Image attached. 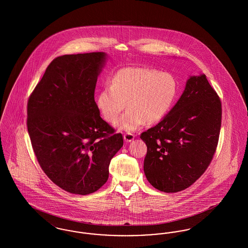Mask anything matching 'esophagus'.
<instances>
[{
  "instance_id": "1",
  "label": "esophagus",
  "mask_w": 248,
  "mask_h": 248,
  "mask_svg": "<svg viewBox=\"0 0 248 248\" xmlns=\"http://www.w3.org/2000/svg\"><path fill=\"white\" fill-rule=\"evenodd\" d=\"M135 139V135L131 133H126L124 135V140L125 142H131Z\"/></svg>"
}]
</instances>
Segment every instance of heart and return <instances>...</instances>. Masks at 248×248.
<instances>
[{"instance_id":"obj_1","label":"heart","mask_w":248,"mask_h":248,"mask_svg":"<svg viewBox=\"0 0 248 248\" xmlns=\"http://www.w3.org/2000/svg\"><path fill=\"white\" fill-rule=\"evenodd\" d=\"M177 94L175 76L167 71L143 67L120 69L97 93L95 103L101 116L115 122L125 107L127 111L115 123L120 130L133 132L145 122H159L173 106Z\"/></svg>"}]
</instances>
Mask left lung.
<instances>
[{
    "label": "left lung",
    "mask_w": 248,
    "mask_h": 248,
    "mask_svg": "<svg viewBox=\"0 0 248 248\" xmlns=\"http://www.w3.org/2000/svg\"><path fill=\"white\" fill-rule=\"evenodd\" d=\"M221 102L206 76H190L176 105L140 136L147 145L144 173L155 189H187L212 161L221 126Z\"/></svg>",
    "instance_id": "8db88e82"
}]
</instances>
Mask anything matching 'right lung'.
<instances>
[{
    "label": "right lung",
    "instance_id": "1",
    "mask_svg": "<svg viewBox=\"0 0 248 248\" xmlns=\"http://www.w3.org/2000/svg\"><path fill=\"white\" fill-rule=\"evenodd\" d=\"M106 59L104 52H94L54 59L28 101L27 126L38 163L56 185L73 194L100 189L124 144L94 101Z\"/></svg>",
    "mask_w": 248,
    "mask_h": 248
}]
</instances>
